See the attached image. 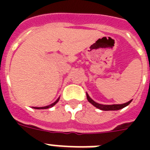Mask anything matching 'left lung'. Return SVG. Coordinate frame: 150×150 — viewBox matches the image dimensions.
Returning <instances> with one entry per match:
<instances>
[{"label": "left lung", "instance_id": "left-lung-1", "mask_svg": "<svg viewBox=\"0 0 150 150\" xmlns=\"http://www.w3.org/2000/svg\"><path fill=\"white\" fill-rule=\"evenodd\" d=\"M57 101H58V100H56V102H54V103H52V104L49 105V106H47V107H42V108L40 107V108H41V109H47V108H50V107H53L54 105L56 104L57 103ZM34 108H35V109H40V107H34Z\"/></svg>", "mask_w": 150, "mask_h": 150}]
</instances>
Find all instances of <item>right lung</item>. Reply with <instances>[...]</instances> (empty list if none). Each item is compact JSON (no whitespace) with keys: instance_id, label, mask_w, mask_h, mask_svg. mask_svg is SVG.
<instances>
[{"instance_id":"right-lung-1","label":"right lung","mask_w":150,"mask_h":150,"mask_svg":"<svg viewBox=\"0 0 150 150\" xmlns=\"http://www.w3.org/2000/svg\"><path fill=\"white\" fill-rule=\"evenodd\" d=\"M87 99L89 100V102H90L91 103L96 106L97 108H100V110H120L124 108L126 106H128L129 103H130L131 101L126 103H124V104H113V105H101L97 103L94 102L93 100H92L90 97L89 96V95H87Z\"/></svg>"}]
</instances>
